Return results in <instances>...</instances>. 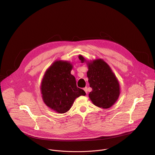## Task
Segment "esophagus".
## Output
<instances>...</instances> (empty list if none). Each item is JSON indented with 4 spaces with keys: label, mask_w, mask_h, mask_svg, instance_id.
Listing matches in <instances>:
<instances>
[{
    "label": "esophagus",
    "mask_w": 155,
    "mask_h": 155,
    "mask_svg": "<svg viewBox=\"0 0 155 155\" xmlns=\"http://www.w3.org/2000/svg\"><path fill=\"white\" fill-rule=\"evenodd\" d=\"M84 90L85 91V92H86V93H87V87L84 88Z\"/></svg>",
    "instance_id": "1"
}]
</instances>
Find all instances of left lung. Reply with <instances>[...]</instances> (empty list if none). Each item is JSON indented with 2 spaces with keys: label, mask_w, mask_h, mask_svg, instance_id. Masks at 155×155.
Masks as SVG:
<instances>
[{
  "label": "left lung",
  "mask_w": 155,
  "mask_h": 155,
  "mask_svg": "<svg viewBox=\"0 0 155 155\" xmlns=\"http://www.w3.org/2000/svg\"><path fill=\"white\" fill-rule=\"evenodd\" d=\"M81 63L86 62L87 72L90 87L92 91L88 97L95 106L102 109H108L118 99L120 94L119 81L109 65L102 59L87 61L79 55Z\"/></svg>",
  "instance_id": "obj_1"
}]
</instances>
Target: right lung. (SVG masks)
Listing matches in <instances>:
<instances>
[{
    "label": "right lung",
    "mask_w": 155,
    "mask_h": 155,
    "mask_svg": "<svg viewBox=\"0 0 155 155\" xmlns=\"http://www.w3.org/2000/svg\"><path fill=\"white\" fill-rule=\"evenodd\" d=\"M72 65L66 61H54L46 71L40 91L44 103L59 114L68 112L76 98L85 96L77 87L75 78L71 74Z\"/></svg>",
    "instance_id": "obj_1"
}]
</instances>
